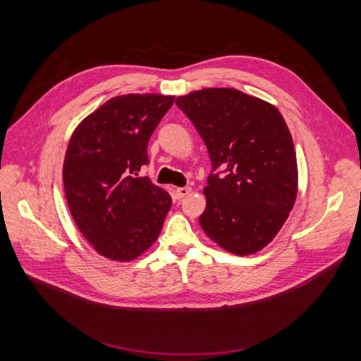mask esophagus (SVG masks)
Returning <instances> with one entry per match:
<instances>
[{
    "instance_id": "1",
    "label": "esophagus",
    "mask_w": 361,
    "mask_h": 361,
    "mask_svg": "<svg viewBox=\"0 0 361 361\" xmlns=\"http://www.w3.org/2000/svg\"><path fill=\"white\" fill-rule=\"evenodd\" d=\"M191 192V188L188 187H180L176 191H174V195H176V199H183L185 195H188Z\"/></svg>"
}]
</instances>
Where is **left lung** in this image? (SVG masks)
<instances>
[{
	"mask_svg": "<svg viewBox=\"0 0 361 361\" xmlns=\"http://www.w3.org/2000/svg\"><path fill=\"white\" fill-rule=\"evenodd\" d=\"M209 152L203 232L228 253L255 255L276 238L298 191L297 155L274 105L236 89H203L179 96Z\"/></svg>",
	"mask_w": 361,
	"mask_h": 361,
	"instance_id": "obj_1",
	"label": "left lung"
}]
</instances>
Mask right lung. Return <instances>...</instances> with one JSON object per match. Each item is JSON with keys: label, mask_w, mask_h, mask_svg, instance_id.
Returning a JSON list of instances; mask_svg holds the SVG:
<instances>
[{"label": "right lung", "mask_w": 361, "mask_h": 361, "mask_svg": "<svg viewBox=\"0 0 361 361\" xmlns=\"http://www.w3.org/2000/svg\"><path fill=\"white\" fill-rule=\"evenodd\" d=\"M174 96L123 94L76 126L63 164L76 227L101 256L129 262L152 247L171 207L167 191L137 178L147 143Z\"/></svg>", "instance_id": "obj_1"}]
</instances>
